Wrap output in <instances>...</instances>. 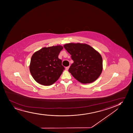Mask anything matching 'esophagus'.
<instances>
[{
    "label": "esophagus",
    "instance_id": "obj_1",
    "mask_svg": "<svg viewBox=\"0 0 133 133\" xmlns=\"http://www.w3.org/2000/svg\"><path fill=\"white\" fill-rule=\"evenodd\" d=\"M69 68V66H68V67H66L65 68L66 70H68Z\"/></svg>",
    "mask_w": 133,
    "mask_h": 133
}]
</instances>
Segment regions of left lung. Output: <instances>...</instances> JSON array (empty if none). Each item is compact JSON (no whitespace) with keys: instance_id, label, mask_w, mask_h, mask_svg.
<instances>
[{"instance_id":"1","label":"left lung","mask_w":133,"mask_h":133,"mask_svg":"<svg viewBox=\"0 0 133 133\" xmlns=\"http://www.w3.org/2000/svg\"><path fill=\"white\" fill-rule=\"evenodd\" d=\"M64 47L74 61L69 71L76 79L88 84L98 78L103 70V59L97 51L85 44L68 43Z\"/></svg>"}]
</instances>
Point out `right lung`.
Returning <instances> with one entry per match:
<instances>
[{
  "label": "right lung",
  "mask_w": 133,
  "mask_h": 133,
  "mask_svg": "<svg viewBox=\"0 0 133 133\" xmlns=\"http://www.w3.org/2000/svg\"><path fill=\"white\" fill-rule=\"evenodd\" d=\"M63 47L61 45L44 47L32 56L30 70L36 82L49 86L58 80L64 70L62 61L58 58Z\"/></svg>",
  "instance_id": "obj_1"
}]
</instances>
